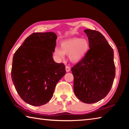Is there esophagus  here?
<instances>
[{
    "instance_id": "34e87169",
    "label": "esophagus",
    "mask_w": 129,
    "mask_h": 129,
    "mask_svg": "<svg viewBox=\"0 0 129 129\" xmlns=\"http://www.w3.org/2000/svg\"><path fill=\"white\" fill-rule=\"evenodd\" d=\"M65 69H66V71L67 72H68L70 71V70H71V68H70V67L68 66H66L65 67Z\"/></svg>"
}]
</instances>
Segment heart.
<instances>
[{
  "label": "heart",
  "instance_id": "heart-1",
  "mask_svg": "<svg viewBox=\"0 0 129 129\" xmlns=\"http://www.w3.org/2000/svg\"><path fill=\"white\" fill-rule=\"evenodd\" d=\"M89 48V41L86 39L73 38L61 44V49L56 48L54 53L60 59L64 58V54H69V59L77 62L84 57Z\"/></svg>",
  "mask_w": 129,
  "mask_h": 129
}]
</instances>
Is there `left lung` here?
Returning a JSON list of instances; mask_svg holds the SVG:
<instances>
[{"mask_svg": "<svg viewBox=\"0 0 129 129\" xmlns=\"http://www.w3.org/2000/svg\"><path fill=\"white\" fill-rule=\"evenodd\" d=\"M89 49L84 57L72 68L73 90L86 104L100 101L108 95L115 76L113 49L97 30L86 29Z\"/></svg>", "mask_w": 129, "mask_h": 129, "instance_id": "left-lung-1", "label": "left lung"}]
</instances>
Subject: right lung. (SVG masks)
Instances as JSON below:
<instances>
[{
  "label": "right lung",
  "mask_w": 129,
  "mask_h": 129,
  "mask_svg": "<svg viewBox=\"0 0 129 129\" xmlns=\"http://www.w3.org/2000/svg\"><path fill=\"white\" fill-rule=\"evenodd\" d=\"M56 39L52 32L33 33L14 53L12 82L21 99L30 105L49 102L57 83L66 73L64 64L52 57Z\"/></svg>",
  "instance_id": "right-lung-1"
}]
</instances>
